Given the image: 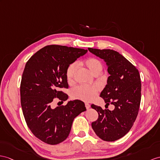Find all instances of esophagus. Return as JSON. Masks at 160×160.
I'll return each instance as SVG.
<instances>
[{
  "instance_id": "1",
  "label": "esophagus",
  "mask_w": 160,
  "mask_h": 160,
  "mask_svg": "<svg viewBox=\"0 0 160 160\" xmlns=\"http://www.w3.org/2000/svg\"><path fill=\"white\" fill-rule=\"evenodd\" d=\"M85 107H86L87 109H89V108H90V104H88V103H85Z\"/></svg>"
}]
</instances>
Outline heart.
Returning <instances> with one entry per match:
<instances>
[{"mask_svg": "<svg viewBox=\"0 0 160 160\" xmlns=\"http://www.w3.org/2000/svg\"><path fill=\"white\" fill-rule=\"evenodd\" d=\"M93 75H100L102 71V65L101 62L96 58H89L83 62ZM77 71V65L73 63L68 67L67 71V79L68 83H72L75 79ZM98 88L97 86H88V85H79L73 89L72 96L73 98L84 101H90L95 98Z\"/></svg>", "mask_w": 160, "mask_h": 160, "instance_id": "heart-1", "label": "heart"}]
</instances>
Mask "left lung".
I'll return each instance as SVG.
<instances>
[{
  "label": "left lung",
  "instance_id": "8db88e82",
  "mask_svg": "<svg viewBox=\"0 0 160 160\" xmlns=\"http://www.w3.org/2000/svg\"><path fill=\"white\" fill-rule=\"evenodd\" d=\"M88 50L106 62L110 76L100 96L107 105L115 106V109L110 111L92 104L98 113V119L92 123V129L103 141H115L130 131L138 115L141 99V77L138 69L116 51Z\"/></svg>",
  "mask_w": 160,
  "mask_h": 160
}]
</instances>
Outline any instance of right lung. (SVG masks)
Wrapping results in <instances>:
<instances>
[{
	"mask_svg": "<svg viewBox=\"0 0 160 160\" xmlns=\"http://www.w3.org/2000/svg\"><path fill=\"white\" fill-rule=\"evenodd\" d=\"M87 49L48 45L26 62L20 85L21 105L26 122L32 134L49 145H57L68 136L74 119L86 111L83 101H68L65 106L52 108L53 98L62 102L68 96L67 71L70 64Z\"/></svg>",
	"mask_w": 160,
	"mask_h": 160,
	"instance_id": "add662e5",
	"label": "right lung"
}]
</instances>
